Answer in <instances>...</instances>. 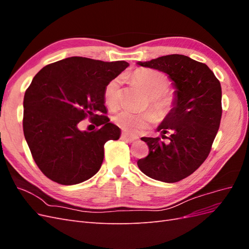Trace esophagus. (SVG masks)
<instances>
[{"label": "esophagus", "mask_w": 249, "mask_h": 249, "mask_svg": "<svg viewBox=\"0 0 249 249\" xmlns=\"http://www.w3.org/2000/svg\"><path fill=\"white\" fill-rule=\"evenodd\" d=\"M122 139L124 140V141H126V142H134L135 140H136V138H135V137H131V136H129V135L125 134V133H123V134H122Z\"/></svg>", "instance_id": "1"}]
</instances>
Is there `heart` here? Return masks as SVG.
Instances as JSON below:
<instances>
[{
  "label": "heart",
  "instance_id": "1",
  "mask_svg": "<svg viewBox=\"0 0 249 249\" xmlns=\"http://www.w3.org/2000/svg\"><path fill=\"white\" fill-rule=\"evenodd\" d=\"M133 81L148 93V103L161 117L166 116L176 104V95L170 89L169 80L164 73L150 70H137L132 74ZM119 79H113L105 87L104 99L107 106L114 108L119 103ZM158 116L152 110L132 112L123 110L113 116L119 127L127 133H139L155 123Z\"/></svg>",
  "mask_w": 249,
  "mask_h": 249
}]
</instances>
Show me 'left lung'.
<instances>
[{"mask_svg":"<svg viewBox=\"0 0 249 249\" xmlns=\"http://www.w3.org/2000/svg\"><path fill=\"white\" fill-rule=\"evenodd\" d=\"M137 64L166 73L176 95L175 107L157 127L168 142L142 137L149 153L137 165L149 178L177 183L192 175L210 154L222 114L220 82L205 63L184 55H166ZM167 132L169 138L164 135Z\"/></svg>","mask_w":249,"mask_h":249,"instance_id":"left-lung-1","label":"left lung"}]
</instances>
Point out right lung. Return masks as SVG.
I'll use <instances>...</instances> for the list:
<instances>
[{
    "mask_svg": "<svg viewBox=\"0 0 249 249\" xmlns=\"http://www.w3.org/2000/svg\"><path fill=\"white\" fill-rule=\"evenodd\" d=\"M127 66L125 61L70 57L44 66L33 78L24 97L22 127L35 163L50 179L76 185L100 170L105 143L122 133L103 115L104 90ZM87 116L99 129H78Z\"/></svg>",
    "mask_w": 249,
    "mask_h": 249,
    "instance_id": "1",
    "label": "right lung"
}]
</instances>
